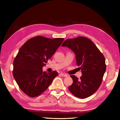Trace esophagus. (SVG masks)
I'll return each mask as SVG.
<instances>
[{"mask_svg": "<svg viewBox=\"0 0 120 120\" xmlns=\"http://www.w3.org/2000/svg\"><path fill=\"white\" fill-rule=\"evenodd\" d=\"M60 75L62 76V77H68V75H66V74H64V73H60Z\"/></svg>", "mask_w": 120, "mask_h": 120, "instance_id": "obj_1", "label": "esophagus"}]
</instances>
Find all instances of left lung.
<instances>
[{
  "label": "left lung",
  "mask_w": 120,
  "mask_h": 120,
  "mask_svg": "<svg viewBox=\"0 0 120 120\" xmlns=\"http://www.w3.org/2000/svg\"><path fill=\"white\" fill-rule=\"evenodd\" d=\"M61 46L67 47L75 53L77 64L82 72L80 79L70 75L73 83L68 88L69 91L80 99L91 96L99 89L106 70L104 56L90 39L84 37L67 39Z\"/></svg>",
  "instance_id": "1"
}]
</instances>
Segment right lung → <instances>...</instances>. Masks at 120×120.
I'll list each match as a JSON object with an SVG mask.
<instances>
[{"mask_svg":"<svg viewBox=\"0 0 120 120\" xmlns=\"http://www.w3.org/2000/svg\"><path fill=\"white\" fill-rule=\"evenodd\" d=\"M64 40L37 36L26 41L19 49L14 61L13 75L19 88L28 96L40 95L58 75L56 71L47 72L42 68Z\"/></svg>","mask_w":120,"mask_h":120,"instance_id":"add662e5","label":"right lung"}]
</instances>
